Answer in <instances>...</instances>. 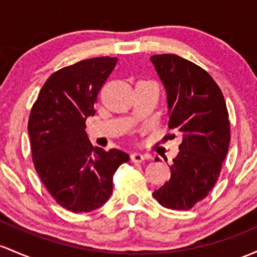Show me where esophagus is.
Returning <instances> with one entry per match:
<instances>
[{
  "label": "esophagus",
  "instance_id": "1",
  "mask_svg": "<svg viewBox=\"0 0 257 257\" xmlns=\"http://www.w3.org/2000/svg\"><path fill=\"white\" fill-rule=\"evenodd\" d=\"M131 160L132 162L134 163H142L144 160H145V156H144L143 154H140V152H133V154L131 155Z\"/></svg>",
  "mask_w": 257,
  "mask_h": 257
}]
</instances>
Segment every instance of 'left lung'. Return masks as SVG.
Segmentation results:
<instances>
[{"instance_id": "obj_1", "label": "left lung", "mask_w": 257, "mask_h": 257, "mask_svg": "<svg viewBox=\"0 0 257 257\" xmlns=\"http://www.w3.org/2000/svg\"><path fill=\"white\" fill-rule=\"evenodd\" d=\"M150 61L166 89L168 128L183 139L170 180L152 195L163 207L189 210L219 177L230 140L227 106L216 81L193 62L177 55H155Z\"/></svg>"}]
</instances>
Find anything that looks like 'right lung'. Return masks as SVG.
<instances>
[{
    "mask_svg": "<svg viewBox=\"0 0 257 257\" xmlns=\"http://www.w3.org/2000/svg\"><path fill=\"white\" fill-rule=\"evenodd\" d=\"M117 57L80 61L53 73L41 87L28 122L33 161L41 182L58 205L90 212L109 199L113 174L129 161L118 149L94 148L85 120L96 112L100 89Z\"/></svg>",
    "mask_w": 257,
    "mask_h": 257,
    "instance_id": "1",
    "label": "right lung"
}]
</instances>
